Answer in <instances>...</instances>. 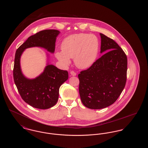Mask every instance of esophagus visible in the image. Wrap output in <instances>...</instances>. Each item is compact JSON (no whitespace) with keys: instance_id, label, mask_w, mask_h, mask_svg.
<instances>
[{"instance_id":"obj_1","label":"esophagus","mask_w":148,"mask_h":148,"mask_svg":"<svg viewBox=\"0 0 148 148\" xmlns=\"http://www.w3.org/2000/svg\"><path fill=\"white\" fill-rule=\"evenodd\" d=\"M71 75H72V76H76V75H77L76 73L74 72V71H71Z\"/></svg>"}]
</instances>
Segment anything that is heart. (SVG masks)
<instances>
[{
    "instance_id": "1",
    "label": "heart",
    "mask_w": 148,
    "mask_h": 148,
    "mask_svg": "<svg viewBox=\"0 0 148 148\" xmlns=\"http://www.w3.org/2000/svg\"><path fill=\"white\" fill-rule=\"evenodd\" d=\"M62 51L56 53V58L64 65L71 63L73 59L77 68L85 69L95 62L99 49V41L96 35L77 33L65 38L61 44Z\"/></svg>"
}]
</instances>
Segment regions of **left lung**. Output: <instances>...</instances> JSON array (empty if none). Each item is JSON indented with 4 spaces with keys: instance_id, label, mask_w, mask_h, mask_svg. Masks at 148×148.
I'll list each match as a JSON object with an SVG mask.
<instances>
[{
    "instance_id": "left-lung-1",
    "label": "left lung",
    "mask_w": 148,
    "mask_h": 148,
    "mask_svg": "<svg viewBox=\"0 0 148 148\" xmlns=\"http://www.w3.org/2000/svg\"><path fill=\"white\" fill-rule=\"evenodd\" d=\"M100 53H106L78 75L83 105L92 109L111 106L123 92L127 81V57L112 39L100 33Z\"/></svg>"
}]
</instances>
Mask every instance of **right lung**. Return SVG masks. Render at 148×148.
Masks as SVG:
<instances>
[{"label": "right lung", "mask_w": 148, "mask_h": 148, "mask_svg": "<svg viewBox=\"0 0 148 148\" xmlns=\"http://www.w3.org/2000/svg\"><path fill=\"white\" fill-rule=\"evenodd\" d=\"M60 32L54 29L42 30L30 36L16 50L13 77L21 98L34 108L47 109L56 104L60 86L68 79V73L48 62L42 73L34 79L25 77L21 71V57L29 48L41 47L51 53L55 51L56 37ZM48 58L49 55L47 54Z\"/></svg>", "instance_id": "obj_1"}]
</instances>
